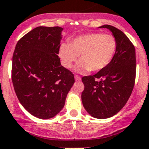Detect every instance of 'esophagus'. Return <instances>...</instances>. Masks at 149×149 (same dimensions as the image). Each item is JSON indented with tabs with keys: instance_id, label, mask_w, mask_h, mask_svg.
Segmentation results:
<instances>
[{
	"instance_id": "1",
	"label": "esophagus",
	"mask_w": 149,
	"mask_h": 149,
	"mask_svg": "<svg viewBox=\"0 0 149 149\" xmlns=\"http://www.w3.org/2000/svg\"><path fill=\"white\" fill-rule=\"evenodd\" d=\"M74 79H75V81H81V77H80V76L79 75H77V74H76V75H74Z\"/></svg>"
}]
</instances>
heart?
<instances>
[{"instance_id": "b5f03b06", "label": "heart", "mask_w": 149, "mask_h": 149, "mask_svg": "<svg viewBox=\"0 0 149 149\" xmlns=\"http://www.w3.org/2000/svg\"><path fill=\"white\" fill-rule=\"evenodd\" d=\"M116 46V40L113 35L88 33L74 38L69 45H62L59 56L66 68H72L80 56L81 62L76 66L77 72H98L107 66L113 60Z\"/></svg>"}]
</instances>
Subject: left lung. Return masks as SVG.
I'll return each mask as SVG.
<instances>
[{
	"mask_svg": "<svg viewBox=\"0 0 149 149\" xmlns=\"http://www.w3.org/2000/svg\"><path fill=\"white\" fill-rule=\"evenodd\" d=\"M100 28L110 30L116 40V51L109 65L94 75L84 76L81 99L85 110L97 119L116 115L129 99L136 77V52L127 36L113 26Z\"/></svg>",
	"mask_w": 149,
	"mask_h": 149,
	"instance_id": "8db88e82",
	"label": "left lung"
}]
</instances>
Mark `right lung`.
<instances>
[{
  "instance_id": "right-lung-1",
  "label": "right lung",
  "mask_w": 149,
  "mask_h": 149,
  "mask_svg": "<svg viewBox=\"0 0 149 149\" xmlns=\"http://www.w3.org/2000/svg\"><path fill=\"white\" fill-rule=\"evenodd\" d=\"M63 29L37 27L19 39L13 56L12 81L26 110L42 119L53 118L73 86L72 72L58 56Z\"/></svg>"
}]
</instances>
